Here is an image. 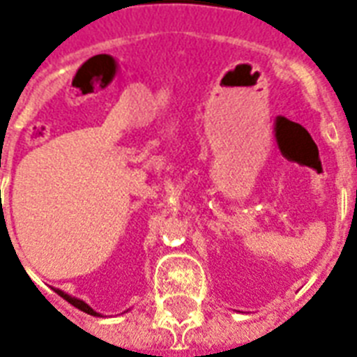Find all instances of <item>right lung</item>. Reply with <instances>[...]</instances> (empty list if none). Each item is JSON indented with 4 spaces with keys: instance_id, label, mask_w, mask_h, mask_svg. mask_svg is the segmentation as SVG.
<instances>
[{
    "instance_id": "1",
    "label": "right lung",
    "mask_w": 357,
    "mask_h": 357,
    "mask_svg": "<svg viewBox=\"0 0 357 357\" xmlns=\"http://www.w3.org/2000/svg\"><path fill=\"white\" fill-rule=\"evenodd\" d=\"M55 293L59 294V296H63L64 300H66V302H68V304H72L74 305V307H77V310H81V311H85V313H89V315H100V313H96V311L92 310L91 305L89 304H85V302H83V300H79V298H74V296H70V294H66V293H63V291H61V289H55Z\"/></svg>"
}]
</instances>
